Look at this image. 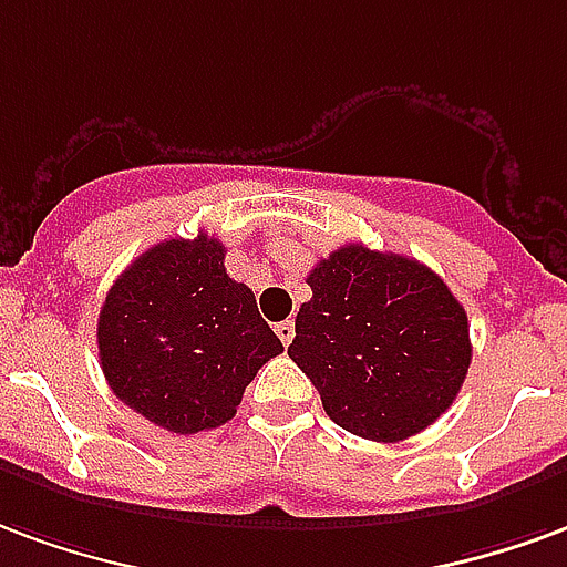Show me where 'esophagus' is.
I'll list each match as a JSON object with an SVG mask.
<instances>
[{"instance_id":"esophagus-1","label":"esophagus","mask_w":567,"mask_h":567,"mask_svg":"<svg viewBox=\"0 0 567 567\" xmlns=\"http://www.w3.org/2000/svg\"><path fill=\"white\" fill-rule=\"evenodd\" d=\"M275 332H278V338L284 341V347L292 344V338H296V323L292 320H284V323L275 326Z\"/></svg>"}]
</instances>
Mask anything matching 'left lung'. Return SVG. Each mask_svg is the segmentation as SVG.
Instances as JSON below:
<instances>
[{"label": "left lung", "instance_id": "1", "mask_svg": "<svg viewBox=\"0 0 567 567\" xmlns=\"http://www.w3.org/2000/svg\"><path fill=\"white\" fill-rule=\"evenodd\" d=\"M308 287L287 353L332 423L392 444L447 411L471 365L468 313L432 268L347 244Z\"/></svg>", "mask_w": 567, "mask_h": 567}]
</instances>
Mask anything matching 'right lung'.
<instances>
[{
  "instance_id": "right-lung-1",
  "label": "right lung",
  "mask_w": 567,
  "mask_h": 567,
  "mask_svg": "<svg viewBox=\"0 0 567 567\" xmlns=\"http://www.w3.org/2000/svg\"><path fill=\"white\" fill-rule=\"evenodd\" d=\"M217 238H168L132 262L99 313V359L120 402L175 435L233 420L256 371L284 350Z\"/></svg>"
}]
</instances>
